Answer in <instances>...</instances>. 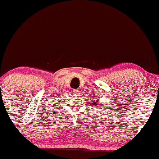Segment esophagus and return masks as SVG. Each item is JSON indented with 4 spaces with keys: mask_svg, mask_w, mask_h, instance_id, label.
<instances>
[{
    "mask_svg": "<svg viewBox=\"0 0 159 159\" xmlns=\"http://www.w3.org/2000/svg\"><path fill=\"white\" fill-rule=\"evenodd\" d=\"M73 93L75 94H78V93H79V90H74Z\"/></svg>",
    "mask_w": 159,
    "mask_h": 159,
    "instance_id": "1",
    "label": "esophagus"
}]
</instances>
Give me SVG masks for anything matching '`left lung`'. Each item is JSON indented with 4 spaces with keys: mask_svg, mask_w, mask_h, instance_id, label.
<instances>
[{
    "mask_svg": "<svg viewBox=\"0 0 159 159\" xmlns=\"http://www.w3.org/2000/svg\"><path fill=\"white\" fill-rule=\"evenodd\" d=\"M96 102H94V103H96Z\"/></svg>",
    "mask_w": 159,
    "mask_h": 159,
    "instance_id": "8db88e82",
    "label": "left lung"
}]
</instances>
